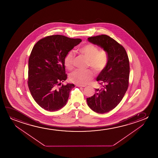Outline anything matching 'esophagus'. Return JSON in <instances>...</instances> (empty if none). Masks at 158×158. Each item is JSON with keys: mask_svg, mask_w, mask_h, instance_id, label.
Returning <instances> with one entry per match:
<instances>
[{"mask_svg": "<svg viewBox=\"0 0 158 158\" xmlns=\"http://www.w3.org/2000/svg\"><path fill=\"white\" fill-rule=\"evenodd\" d=\"M76 86H77V87H84L86 86V85H81L79 84L76 85Z\"/></svg>", "mask_w": 158, "mask_h": 158, "instance_id": "1", "label": "esophagus"}]
</instances>
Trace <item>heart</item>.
<instances>
[{"instance_id":"obj_1","label":"heart","mask_w":158,"mask_h":158,"mask_svg":"<svg viewBox=\"0 0 158 158\" xmlns=\"http://www.w3.org/2000/svg\"><path fill=\"white\" fill-rule=\"evenodd\" d=\"M78 52L83 54L89 59L87 66L91 67L96 73L104 70L108 63V55L106 51L99 50L97 46L92 44H87L78 49ZM75 54L69 52L64 58V65L69 70L73 69ZM93 77L92 72L90 70L77 69L69 75L72 82L78 84L85 85L89 82Z\"/></svg>"}]
</instances>
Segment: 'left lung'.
Wrapping results in <instances>:
<instances>
[{
	"instance_id": "obj_1",
	"label": "left lung",
	"mask_w": 158,
	"mask_h": 158,
	"mask_svg": "<svg viewBox=\"0 0 158 158\" xmlns=\"http://www.w3.org/2000/svg\"><path fill=\"white\" fill-rule=\"evenodd\" d=\"M88 40L106 51L108 63L97 81L102 88L87 98L92 110L104 114L112 110L123 99L129 85L130 63L125 49L114 39L105 35L88 38Z\"/></svg>"
}]
</instances>
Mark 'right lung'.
Listing matches in <instances>:
<instances>
[{
  "instance_id": "add662e5",
  "label": "right lung",
  "mask_w": 158,
  "mask_h": 158,
  "mask_svg": "<svg viewBox=\"0 0 158 158\" xmlns=\"http://www.w3.org/2000/svg\"><path fill=\"white\" fill-rule=\"evenodd\" d=\"M81 41L52 35L39 40L33 46L28 59L27 84L35 102L44 110L56 111L67 103L70 91L75 86L61 85L67 77L64 58Z\"/></svg>"
}]
</instances>
